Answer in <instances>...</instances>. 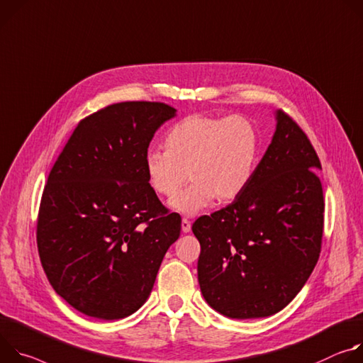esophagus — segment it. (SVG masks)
Here are the masks:
<instances>
[{"instance_id": "34e87169", "label": "esophagus", "mask_w": 363, "mask_h": 363, "mask_svg": "<svg viewBox=\"0 0 363 363\" xmlns=\"http://www.w3.org/2000/svg\"><path fill=\"white\" fill-rule=\"evenodd\" d=\"M190 229H191V223H190V220H187V219H182V230H183L184 233H189V232H190Z\"/></svg>"}]
</instances>
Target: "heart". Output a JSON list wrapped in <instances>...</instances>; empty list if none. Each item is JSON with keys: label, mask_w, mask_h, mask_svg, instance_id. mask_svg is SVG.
Listing matches in <instances>:
<instances>
[{"label": "heart", "mask_w": 363, "mask_h": 363, "mask_svg": "<svg viewBox=\"0 0 363 363\" xmlns=\"http://www.w3.org/2000/svg\"><path fill=\"white\" fill-rule=\"evenodd\" d=\"M166 150L144 155L150 187L173 197L189 178L191 186L170 202L183 215H196L216 199L226 203L242 194L254 177L259 157V134L245 116L190 115L164 137Z\"/></svg>", "instance_id": "b5f03b06"}]
</instances>
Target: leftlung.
I'll return each mask as SVG.
<instances>
[{
    "instance_id": "left-lung-1",
    "label": "left lung",
    "mask_w": 363,
    "mask_h": 363,
    "mask_svg": "<svg viewBox=\"0 0 363 363\" xmlns=\"http://www.w3.org/2000/svg\"><path fill=\"white\" fill-rule=\"evenodd\" d=\"M245 191L200 216L197 277L206 303L229 318L283 310L313 272L323 236L320 160L307 135L283 111Z\"/></svg>"
}]
</instances>
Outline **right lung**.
Returning <instances> with one entry per match:
<instances>
[{
  "label": "right lung",
  "mask_w": 363,
  "mask_h": 363,
  "mask_svg": "<svg viewBox=\"0 0 363 363\" xmlns=\"http://www.w3.org/2000/svg\"><path fill=\"white\" fill-rule=\"evenodd\" d=\"M177 111L121 102L80 121L40 203L37 247L55 291L101 320L135 313L148 298L182 219L150 187L144 155Z\"/></svg>",
  "instance_id": "add662e5"
}]
</instances>
